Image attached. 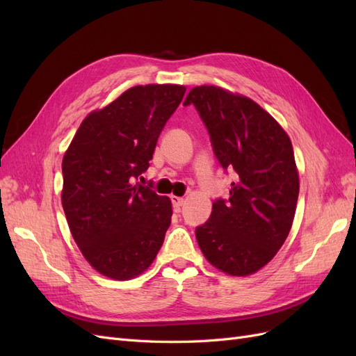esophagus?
I'll return each instance as SVG.
<instances>
[{
  "label": "esophagus",
  "mask_w": 356,
  "mask_h": 356,
  "mask_svg": "<svg viewBox=\"0 0 356 356\" xmlns=\"http://www.w3.org/2000/svg\"><path fill=\"white\" fill-rule=\"evenodd\" d=\"M172 204H174V209L179 211L182 204H184V197H179V196H170Z\"/></svg>",
  "instance_id": "34e87169"
}]
</instances>
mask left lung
Listing matches in <instances>:
<instances>
[{
    "mask_svg": "<svg viewBox=\"0 0 356 356\" xmlns=\"http://www.w3.org/2000/svg\"><path fill=\"white\" fill-rule=\"evenodd\" d=\"M193 104L207 124L213 153L233 169L227 202L212 203L211 218L196 229L204 258L230 276L260 270L281 250L294 221L300 181L293 144L275 118L243 95L196 86Z\"/></svg>",
    "mask_w": 356,
    "mask_h": 356,
    "instance_id": "1",
    "label": "left lung"
}]
</instances>
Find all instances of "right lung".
I'll use <instances>...</instances> for the list:
<instances>
[{
    "label": "right lung",
    "mask_w": 356,
    "mask_h": 356,
    "mask_svg": "<svg viewBox=\"0 0 356 356\" xmlns=\"http://www.w3.org/2000/svg\"><path fill=\"white\" fill-rule=\"evenodd\" d=\"M184 93L181 84L134 86L86 117L63 154L60 199L72 238L114 281L144 273L163 245L170 199L132 181L148 169Z\"/></svg>",
    "instance_id": "right-lung-1"
}]
</instances>
